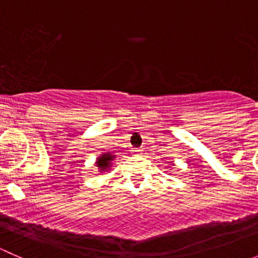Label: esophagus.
Returning <instances> with one entry per match:
<instances>
[{"mask_svg": "<svg viewBox=\"0 0 258 258\" xmlns=\"http://www.w3.org/2000/svg\"><path fill=\"white\" fill-rule=\"evenodd\" d=\"M132 151H134V153H141L142 152L141 148H134V150H132Z\"/></svg>", "mask_w": 258, "mask_h": 258, "instance_id": "obj_1", "label": "esophagus"}]
</instances>
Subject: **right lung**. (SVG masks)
Listing matches in <instances>:
<instances>
[{
  "label": "right lung",
  "mask_w": 258,
  "mask_h": 258,
  "mask_svg": "<svg viewBox=\"0 0 258 258\" xmlns=\"http://www.w3.org/2000/svg\"><path fill=\"white\" fill-rule=\"evenodd\" d=\"M113 158H114V155H111L110 152L102 153V155L97 158V161H96V166L100 168V172H103V171L108 170V168L112 166V163L111 162L113 161Z\"/></svg>",
  "instance_id": "obj_1"
}]
</instances>
